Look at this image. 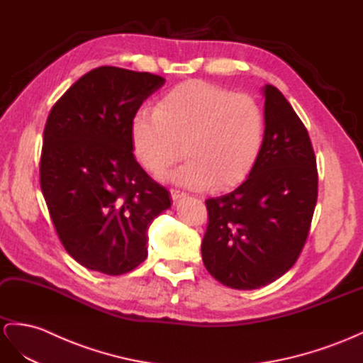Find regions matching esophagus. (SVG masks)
<instances>
[{"mask_svg": "<svg viewBox=\"0 0 363 363\" xmlns=\"http://www.w3.org/2000/svg\"><path fill=\"white\" fill-rule=\"evenodd\" d=\"M170 194H172V199H173L174 202H178L179 199L185 197V194L182 191H179V190H170Z\"/></svg>", "mask_w": 363, "mask_h": 363, "instance_id": "1", "label": "esophagus"}]
</instances>
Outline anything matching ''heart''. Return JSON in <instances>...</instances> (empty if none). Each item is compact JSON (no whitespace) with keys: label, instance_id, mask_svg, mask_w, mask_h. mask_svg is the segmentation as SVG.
<instances>
[{"label":"heart","instance_id":"1","mask_svg":"<svg viewBox=\"0 0 363 363\" xmlns=\"http://www.w3.org/2000/svg\"><path fill=\"white\" fill-rule=\"evenodd\" d=\"M264 130L262 108L252 96L201 79L173 87L130 123L134 155L152 173L164 172L185 150L190 160L166 178L190 190L230 189L247 179Z\"/></svg>","mask_w":363,"mask_h":363}]
</instances>
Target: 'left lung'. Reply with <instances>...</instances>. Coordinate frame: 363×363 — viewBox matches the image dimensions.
I'll return each instance as SVG.
<instances>
[{
  "label": "left lung",
  "instance_id": "obj_1",
  "mask_svg": "<svg viewBox=\"0 0 363 363\" xmlns=\"http://www.w3.org/2000/svg\"><path fill=\"white\" fill-rule=\"evenodd\" d=\"M264 143L238 189L208 199L202 259L213 277L233 289L274 282L296 264L306 242L318 196L311 138L274 86L262 87Z\"/></svg>",
  "mask_w": 363,
  "mask_h": 363
}]
</instances>
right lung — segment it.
<instances>
[{
    "label": "right lung",
    "mask_w": 363,
    "mask_h": 363,
    "mask_svg": "<svg viewBox=\"0 0 363 363\" xmlns=\"http://www.w3.org/2000/svg\"><path fill=\"white\" fill-rule=\"evenodd\" d=\"M166 79L102 66L69 89L43 131L40 186L66 252L93 272L119 276L147 256V229L170 193L138 164L133 116Z\"/></svg>",
    "instance_id": "obj_1"
}]
</instances>
